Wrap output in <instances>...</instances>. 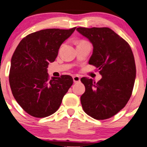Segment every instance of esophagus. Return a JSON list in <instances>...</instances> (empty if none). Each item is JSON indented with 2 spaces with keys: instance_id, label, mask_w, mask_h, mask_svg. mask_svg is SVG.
I'll list each match as a JSON object with an SVG mask.
<instances>
[{
  "instance_id": "34e87169",
  "label": "esophagus",
  "mask_w": 147,
  "mask_h": 147,
  "mask_svg": "<svg viewBox=\"0 0 147 147\" xmlns=\"http://www.w3.org/2000/svg\"><path fill=\"white\" fill-rule=\"evenodd\" d=\"M73 81L74 83H79V82H80V77H79V76L77 75H75V76H73Z\"/></svg>"
}]
</instances>
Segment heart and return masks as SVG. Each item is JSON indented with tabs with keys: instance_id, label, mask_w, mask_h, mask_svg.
Returning a JSON list of instances; mask_svg holds the SVG:
<instances>
[{
	"instance_id": "1",
	"label": "heart",
	"mask_w": 147,
	"mask_h": 147,
	"mask_svg": "<svg viewBox=\"0 0 147 147\" xmlns=\"http://www.w3.org/2000/svg\"><path fill=\"white\" fill-rule=\"evenodd\" d=\"M83 42V41H80V42Z\"/></svg>"
}]
</instances>
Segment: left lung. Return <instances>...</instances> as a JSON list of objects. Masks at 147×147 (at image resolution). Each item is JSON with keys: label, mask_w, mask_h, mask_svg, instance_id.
<instances>
[{"label": "left lung", "mask_w": 147, "mask_h": 147, "mask_svg": "<svg viewBox=\"0 0 147 147\" xmlns=\"http://www.w3.org/2000/svg\"><path fill=\"white\" fill-rule=\"evenodd\" d=\"M93 46L89 63L102 76L95 83L81 78L85 91L81 97L85 112L96 120H105L118 113L132 95L136 64L132 49L126 40L108 27H78Z\"/></svg>", "instance_id": "8db88e82"}]
</instances>
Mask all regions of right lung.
<instances>
[{
  "label": "right lung",
  "instance_id": "1",
  "mask_svg": "<svg viewBox=\"0 0 147 147\" xmlns=\"http://www.w3.org/2000/svg\"><path fill=\"white\" fill-rule=\"evenodd\" d=\"M75 29L36 31L25 37L15 49L11 58L10 87L17 102L31 116L45 118L55 113L73 83L69 75L50 79L47 68Z\"/></svg>",
  "mask_w": 147,
  "mask_h": 147
}]
</instances>
